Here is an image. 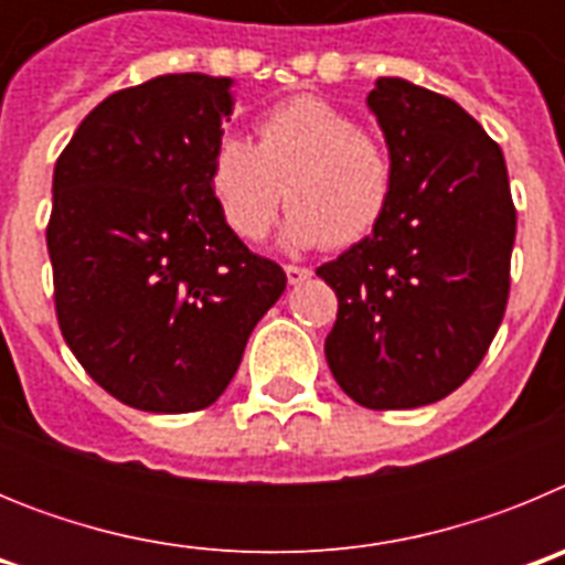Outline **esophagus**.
Masks as SVG:
<instances>
[{
  "instance_id": "34e87169",
  "label": "esophagus",
  "mask_w": 565,
  "mask_h": 565,
  "mask_svg": "<svg viewBox=\"0 0 565 565\" xmlns=\"http://www.w3.org/2000/svg\"><path fill=\"white\" fill-rule=\"evenodd\" d=\"M286 277H288V282H291V286H299V282H306V279L311 277V271H308V268H302V266H286Z\"/></svg>"
}]
</instances>
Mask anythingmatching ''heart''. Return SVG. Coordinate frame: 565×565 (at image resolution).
Wrapping results in <instances>:
<instances>
[{"label": "heart", "instance_id": "obj_1", "mask_svg": "<svg viewBox=\"0 0 565 565\" xmlns=\"http://www.w3.org/2000/svg\"><path fill=\"white\" fill-rule=\"evenodd\" d=\"M393 186L387 149L353 115L317 96L268 109L257 124V147L223 135L209 167L214 203L243 239L266 237L288 198L286 243L294 248L364 239L391 209Z\"/></svg>", "mask_w": 565, "mask_h": 565}]
</instances>
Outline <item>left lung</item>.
I'll use <instances>...</instances> for the list:
<instances>
[{
	"label": "left lung",
	"mask_w": 565,
	"mask_h": 565,
	"mask_svg": "<svg viewBox=\"0 0 565 565\" xmlns=\"http://www.w3.org/2000/svg\"><path fill=\"white\" fill-rule=\"evenodd\" d=\"M367 107L396 186L371 237L317 268L339 299L326 359L356 404L411 411L450 396L489 351L518 217L501 147L452 98L379 78Z\"/></svg>",
	"instance_id": "1"
}]
</instances>
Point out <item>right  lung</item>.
I'll use <instances>...</instances> for the list:
<instances>
[{
    "label": "right lung",
    "mask_w": 565,
    "mask_h": 565,
    "mask_svg": "<svg viewBox=\"0 0 565 565\" xmlns=\"http://www.w3.org/2000/svg\"><path fill=\"white\" fill-rule=\"evenodd\" d=\"M232 78L172 73L104 98L53 172L47 252L64 342L147 413L221 398L286 271L248 252L209 189Z\"/></svg>",
    "instance_id": "right-lung-1"
}]
</instances>
